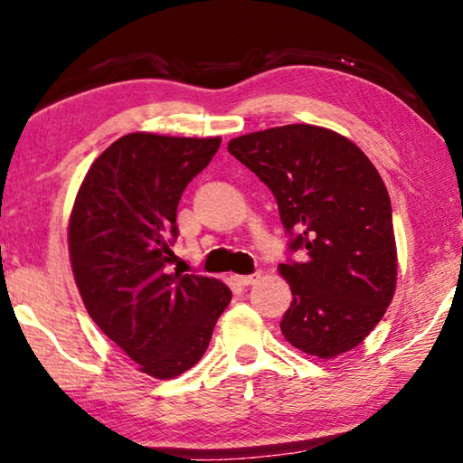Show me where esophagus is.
I'll return each instance as SVG.
<instances>
[{
  "label": "esophagus",
  "instance_id": "esophagus-1",
  "mask_svg": "<svg viewBox=\"0 0 463 463\" xmlns=\"http://www.w3.org/2000/svg\"><path fill=\"white\" fill-rule=\"evenodd\" d=\"M258 278H260V274H249V276H237V280L241 286H251L258 282Z\"/></svg>",
  "mask_w": 463,
  "mask_h": 463
}]
</instances>
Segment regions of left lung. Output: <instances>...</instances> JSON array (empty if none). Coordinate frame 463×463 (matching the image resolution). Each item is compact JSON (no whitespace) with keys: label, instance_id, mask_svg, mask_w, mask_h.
I'll return each instance as SVG.
<instances>
[{"label":"left lung","instance_id":"8db88e82","mask_svg":"<svg viewBox=\"0 0 463 463\" xmlns=\"http://www.w3.org/2000/svg\"><path fill=\"white\" fill-rule=\"evenodd\" d=\"M229 152L269 187L288 249L307 255L278 266L292 292L284 337L319 358L358 346L385 315L398 276L377 168L348 137L307 123L234 137Z\"/></svg>","mask_w":463,"mask_h":463}]
</instances>
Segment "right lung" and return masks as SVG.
Listing matches in <instances>:
<instances>
[{
    "instance_id": "1",
    "label": "right lung",
    "mask_w": 463,
    "mask_h": 463,
    "mask_svg": "<svg viewBox=\"0 0 463 463\" xmlns=\"http://www.w3.org/2000/svg\"><path fill=\"white\" fill-rule=\"evenodd\" d=\"M220 137L128 134L88 168L68 243L84 307L139 371L173 379L200 361L232 292L216 278L171 271L177 205Z\"/></svg>"
}]
</instances>
